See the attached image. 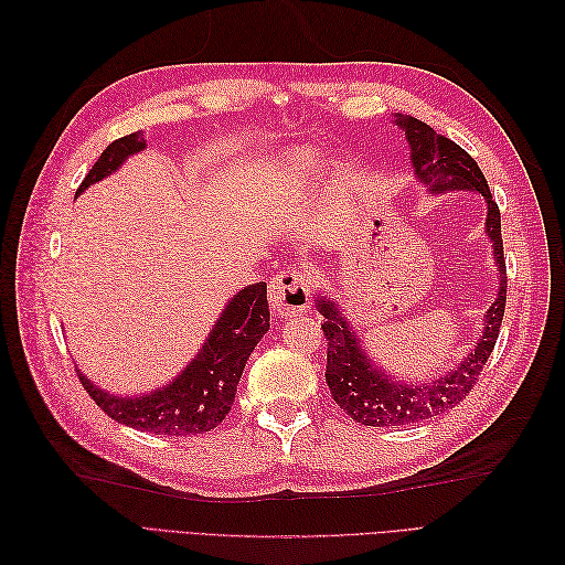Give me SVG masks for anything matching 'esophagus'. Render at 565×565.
I'll use <instances>...</instances> for the list:
<instances>
[{
    "label": "esophagus",
    "mask_w": 565,
    "mask_h": 565,
    "mask_svg": "<svg viewBox=\"0 0 565 565\" xmlns=\"http://www.w3.org/2000/svg\"><path fill=\"white\" fill-rule=\"evenodd\" d=\"M313 287L309 278L297 268H285L276 278L270 280L268 287V301L273 313L278 316H295L303 313L311 306Z\"/></svg>",
    "instance_id": "34e87169"
}]
</instances>
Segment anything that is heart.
<instances>
[{
  "label": "heart",
  "mask_w": 565,
  "mask_h": 565,
  "mask_svg": "<svg viewBox=\"0 0 565 565\" xmlns=\"http://www.w3.org/2000/svg\"><path fill=\"white\" fill-rule=\"evenodd\" d=\"M295 172H297L299 179H311V177L320 174V162L306 158V160H301V162L295 167Z\"/></svg>",
  "instance_id": "obj_1"
}]
</instances>
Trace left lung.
<instances>
[{
  "label": "left lung",
  "instance_id": "obj_1",
  "mask_svg": "<svg viewBox=\"0 0 565 565\" xmlns=\"http://www.w3.org/2000/svg\"><path fill=\"white\" fill-rule=\"evenodd\" d=\"M393 122L405 131L415 174L419 183L429 188L431 193L476 191L486 198V233L492 243L494 262H498L500 268V292L486 313V330L481 341H478L471 355H467L452 372L443 374L440 380H434L431 384H403L401 380L393 382V377L372 365L370 355H365V349L361 347V339H355L347 318L337 309V303L328 299L316 301L318 311L324 316L322 332L324 339H328L324 382H328L332 391V398L355 422L365 426H393L396 429V426L419 424L438 417L469 396L500 334L507 306V264L500 207L492 200L490 185L476 160L465 148L436 134L429 125L419 122L417 117L396 115Z\"/></svg>",
  "mask_w": 565,
  "mask_h": 565
}]
</instances>
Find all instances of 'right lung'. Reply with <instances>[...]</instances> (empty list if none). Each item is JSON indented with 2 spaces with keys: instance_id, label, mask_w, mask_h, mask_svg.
<instances>
[{
  "instance_id": "obj_1",
  "label": "right lung",
  "mask_w": 565,
  "mask_h": 565,
  "mask_svg": "<svg viewBox=\"0 0 565 565\" xmlns=\"http://www.w3.org/2000/svg\"><path fill=\"white\" fill-rule=\"evenodd\" d=\"M143 148V131H134L113 141L79 183L77 195L87 191L92 183L110 177L129 156ZM268 316L266 282L241 289L218 316L204 347L179 377L146 396H115V393L94 386L79 370L77 377L84 391L108 417L131 426V429L156 436L204 434L231 413L247 358L270 328Z\"/></svg>"
}]
</instances>
